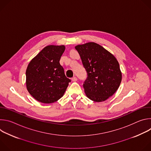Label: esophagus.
Segmentation results:
<instances>
[{
  "instance_id": "1",
  "label": "esophagus",
  "mask_w": 151,
  "mask_h": 151,
  "mask_svg": "<svg viewBox=\"0 0 151 151\" xmlns=\"http://www.w3.org/2000/svg\"><path fill=\"white\" fill-rule=\"evenodd\" d=\"M77 80H78V79H77V78L76 76H74V77H73L72 78V81L73 82H76V81H77Z\"/></svg>"
}]
</instances>
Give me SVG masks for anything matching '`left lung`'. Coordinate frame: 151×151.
<instances>
[{
  "label": "left lung",
  "mask_w": 151,
  "mask_h": 151,
  "mask_svg": "<svg viewBox=\"0 0 151 151\" xmlns=\"http://www.w3.org/2000/svg\"><path fill=\"white\" fill-rule=\"evenodd\" d=\"M88 77L83 87L86 96L96 102L111 97L118 89L122 73L115 56L95 42L75 47Z\"/></svg>",
  "instance_id": "obj_1"
}]
</instances>
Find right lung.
I'll use <instances>...</instances> for the list:
<instances>
[{
  "label": "right lung",
  "mask_w": 151,
  "mask_h": 151,
  "mask_svg": "<svg viewBox=\"0 0 151 151\" xmlns=\"http://www.w3.org/2000/svg\"><path fill=\"white\" fill-rule=\"evenodd\" d=\"M64 45L45 47L29 63L26 69V87L38 101L52 103L63 97L70 82L64 74L60 60Z\"/></svg>",
  "instance_id": "1"
}]
</instances>
